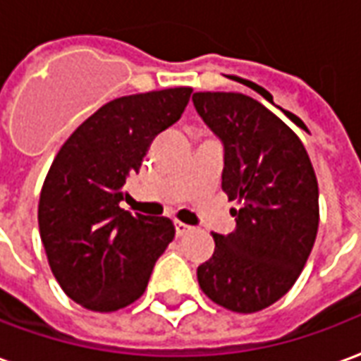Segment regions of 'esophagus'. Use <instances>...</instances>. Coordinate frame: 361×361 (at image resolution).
Wrapping results in <instances>:
<instances>
[{
	"mask_svg": "<svg viewBox=\"0 0 361 361\" xmlns=\"http://www.w3.org/2000/svg\"><path fill=\"white\" fill-rule=\"evenodd\" d=\"M175 231H177V236H184L186 233H190L192 227H188V225H184V223H175Z\"/></svg>",
	"mask_w": 361,
	"mask_h": 361,
	"instance_id": "34e87169",
	"label": "esophagus"
}]
</instances>
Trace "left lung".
Masks as SVG:
<instances>
[{
	"instance_id": "1",
	"label": "left lung",
	"mask_w": 361,
	"mask_h": 361,
	"mask_svg": "<svg viewBox=\"0 0 361 361\" xmlns=\"http://www.w3.org/2000/svg\"><path fill=\"white\" fill-rule=\"evenodd\" d=\"M194 107L225 146L221 188L236 228L213 233L215 252L198 267L207 298L254 314L296 283L319 227V188L304 144L257 99L238 92H196Z\"/></svg>"
}]
</instances>
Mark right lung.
I'll use <instances>...</instances> for the list:
<instances>
[{"instance_id": "add662e5", "label": "right lung", "mask_w": 361, "mask_h": 361, "mask_svg": "<svg viewBox=\"0 0 361 361\" xmlns=\"http://www.w3.org/2000/svg\"><path fill=\"white\" fill-rule=\"evenodd\" d=\"M192 88L133 94L102 105L71 134L47 171L38 225L63 292L92 312H117L140 298L157 257L175 238L167 217L119 207L149 144L177 123Z\"/></svg>"}]
</instances>
